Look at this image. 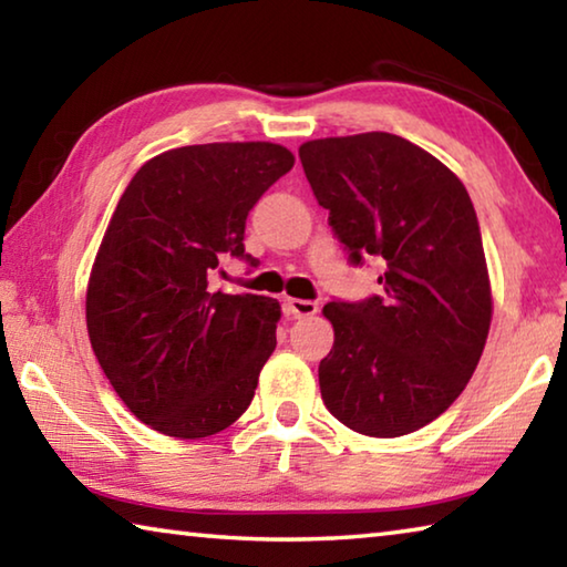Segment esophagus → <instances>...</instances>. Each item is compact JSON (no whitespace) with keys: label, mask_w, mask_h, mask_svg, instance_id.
<instances>
[{"label":"esophagus","mask_w":567,"mask_h":567,"mask_svg":"<svg viewBox=\"0 0 567 567\" xmlns=\"http://www.w3.org/2000/svg\"><path fill=\"white\" fill-rule=\"evenodd\" d=\"M320 307H318V302H312V300H287V312L292 315V318H297V320H302V318H312L315 312H318Z\"/></svg>","instance_id":"obj_1"}]
</instances>
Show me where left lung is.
<instances>
[{
    "label": "left lung",
    "instance_id": "8db88e82",
    "mask_svg": "<svg viewBox=\"0 0 567 567\" xmlns=\"http://www.w3.org/2000/svg\"><path fill=\"white\" fill-rule=\"evenodd\" d=\"M300 159L350 260L385 262L382 295L322 307L324 408L360 435L415 433L460 398L491 332L475 207L453 169L390 132L305 142Z\"/></svg>",
    "mask_w": 567,
    "mask_h": 567
}]
</instances>
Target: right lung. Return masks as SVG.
Returning a JSON list of instances; mask_svg holds the SVG:
<instances>
[{
    "instance_id": "add662e5",
    "label": "right lung",
    "mask_w": 567,
    "mask_h": 567,
    "mask_svg": "<svg viewBox=\"0 0 567 567\" xmlns=\"http://www.w3.org/2000/svg\"><path fill=\"white\" fill-rule=\"evenodd\" d=\"M272 142L167 150L137 169L87 282V332L110 385L162 435L199 440L243 415L270 358L280 302L209 287L245 257V219L292 169Z\"/></svg>"
}]
</instances>
